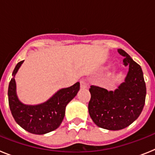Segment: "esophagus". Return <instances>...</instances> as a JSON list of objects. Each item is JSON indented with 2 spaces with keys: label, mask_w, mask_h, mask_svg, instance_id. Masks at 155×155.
<instances>
[{
  "label": "esophagus",
  "mask_w": 155,
  "mask_h": 155,
  "mask_svg": "<svg viewBox=\"0 0 155 155\" xmlns=\"http://www.w3.org/2000/svg\"><path fill=\"white\" fill-rule=\"evenodd\" d=\"M80 84H81V88H86V87H87V82H86V81L84 80V79H82V80H81Z\"/></svg>",
  "instance_id": "obj_1"
}]
</instances>
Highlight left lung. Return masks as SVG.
Wrapping results in <instances>:
<instances>
[{"label":"left lung","instance_id":"8db88e82","mask_svg":"<svg viewBox=\"0 0 155 155\" xmlns=\"http://www.w3.org/2000/svg\"><path fill=\"white\" fill-rule=\"evenodd\" d=\"M124 64L129 68L125 82L114 91L91 85L88 113L98 127L109 130H122L134 123L141 113L146 98V84L140 66L124 50Z\"/></svg>","mask_w":155,"mask_h":155}]
</instances>
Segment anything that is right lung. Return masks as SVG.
I'll return each mask as SVG.
<instances>
[{
	"mask_svg": "<svg viewBox=\"0 0 155 155\" xmlns=\"http://www.w3.org/2000/svg\"><path fill=\"white\" fill-rule=\"evenodd\" d=\"M20 61L14 70L8 86V103L14 119L24 130L34 134H45L58 128L65 116L66 106L76 96L80 89L77 82L69 87L57 91L44 103L37 105H24L16 94L15 75L23 63Z\"/></svg>",
	"mask_w": 155,
	"mask_h": 155,
	"instance_id": "add662e5",
	"label": "right lung"
}]
</instances>
